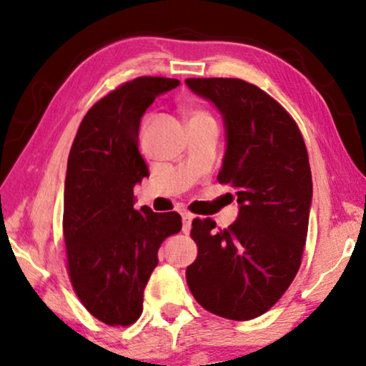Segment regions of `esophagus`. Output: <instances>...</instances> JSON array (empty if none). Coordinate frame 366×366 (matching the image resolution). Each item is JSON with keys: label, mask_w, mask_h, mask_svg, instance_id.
Returning <instances> with one entry per match:
<instances>
[{"label": "esophagus", "mask_w": 366, "mask_h": 366, "mask_svg": "<svg viewBox=\"0 0 366 366\" xmlns=\"http://www.w3.org/2000/svg\"><path fill=\"white\" fill-rule=\"evenodd\" d=\"M192 214L191 213H182V232L187 233L191 230V223H192Z\"/></svg>", "instance_id": "esophagus-1"}]
</instances>
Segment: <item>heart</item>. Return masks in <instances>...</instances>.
Instances as JSON below:
<instances>
[{"instance_id":"b5f03b06","label":"heart","mask_w":366,"mask_h":366,"mask_svg":"<svg viewBox=\"0 0 366 366\" xmlns=\"http://www.w3.org/2000/svg\"><path fill=\"white\" fill-rule=\"evenodd\" d=\"M189 121H192V119H213L209 116L208 112L202 111V109H192V111H189Z\"/></svg>"}]
</instances>
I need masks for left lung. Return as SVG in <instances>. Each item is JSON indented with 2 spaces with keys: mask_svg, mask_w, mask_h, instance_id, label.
<instances>
[{
  "mask_svg": "<svg viewBox=\"0 0 366 366\" xmlns=\"http://www.w3.org/2000/svg\"><path fill=\"white\" fill-rule=\"evenodd\" d=\"M218 107L227 152L218 182L235 189L239 218L217 228L192 219L196 261L186 280L202 309L232 320L262 315L283 297L302 264L312 174L295 119L259 86L239 78H187Z\"/></svg>",
  "mask_w": 366,
  "mask_h": 366,
  "instance_id": "obj_1",
  "label": "left lung"
}]
</instances>
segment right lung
<instances>
[{
	"instance_id": "right-lung-1",
	"label": "right lung",
	"mask_w": 366,
	"mask_h": 366,
	"mask_svg": "<svg viewBox=\"0 0 366 366\" xmlns=\"http://www.w3.org/2000/svg\"><path fill=\"white\" fill-rule=\"evenodd\" d=\"M175 78L139 76L109 92L85 114L69 149L64 182L66 267L74 293L100 322L131 325L167 237L182 228L175 211L134 209V184L148 177L139 121Z\"/></svg>"
}]
</instances>
